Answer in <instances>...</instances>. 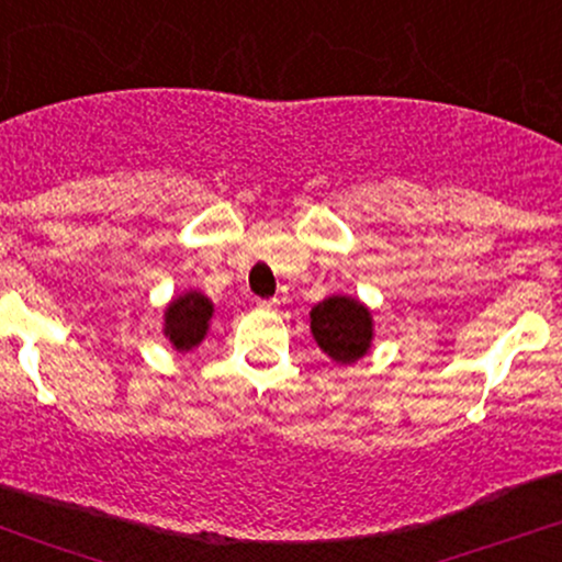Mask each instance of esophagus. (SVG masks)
<instances>
[{"mask_svg": "<svg viewBox=\"0 0 562 562\" xmlns=\"http://www.w3.org/2000/svg\"><path fill=\"white\" fill-rule=\"evenodd\" d=\"M256 306H259V308H274V306H277V299H269V301H256Z\"/></svg>", "mask_w": 562, "mask_h": 562, "instance_id": "34e87169", "label": "esophagus"}]
</instances>
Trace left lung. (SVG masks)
<instances>
[{
    "label": "left lung",
    "instance_id": "1",
    "mask_svg": "<svg viewBox=\"0 0 562 562\" xmlns=\"http://www.w3.org/2000/svg\"><path fill=\"white\" fill-rule=\"evenodd\" d=\"M314 340L333 362L353 364L372 348L375 322L372 312L351 295H330L308 312Z\"/></svg>",
    "mask_w": 562,
    "mask_h": 562
}]
</instances>
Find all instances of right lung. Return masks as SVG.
<instances>
[{"label":"right lung","mask_w":562,"mask_h":562,"mask_svg":"<svg viewBox=\"0 0 562 562\" xmlns=\"http://www.w3.org/2000/svg\"><path fill=\"white\" fill-rule=\"evenodd\" d=\"M214 317V301L200 290H184L182 295L166 303L164 335L173 351L187 353L205 340Z\"/></svg>","instance_id":"add662e5"}]
</instances>
